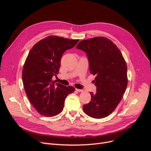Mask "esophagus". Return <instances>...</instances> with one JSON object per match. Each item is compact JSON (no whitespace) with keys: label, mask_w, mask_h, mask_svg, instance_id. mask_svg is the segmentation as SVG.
<instances>
[{"label":"esophagus","mask_w":151,"mask_h":151,"mask_svg":"<svg viewBox=\"0 0 151 151\" xmlns=\"http://www.w3.org/2000/svg\"><path fill=\"white\" fill-rule=\"evenodd\" d=\"M76 91H77V92H83V89H76Z\"/></svg>","instance_id":"obj_1"}]
</instances>
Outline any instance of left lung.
<instances>
[{"label": "left lung", "mask_w": 151, "mask_h": 151, "mask_svg": "<svg viewBox=\"0 0 151 151\" xmlns=\"http://www.w3.org/2000/svg\"><path fill=\"white\" fill-rule=\"evenodd\" d=\"M76 48L86 53L91 74L96 75V93H91V101L84 105L83 110L94 118L106 117L117 107L127 89L125 59L116 45L102 36L82 40Z\"/></svg>", "instance_id": "8db88e82"}]
</instances>
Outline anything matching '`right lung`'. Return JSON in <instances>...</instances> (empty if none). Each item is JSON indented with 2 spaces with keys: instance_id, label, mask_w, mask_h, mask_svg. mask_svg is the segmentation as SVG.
Segmentation results:
<instances>
[{
  "instance_id": "obj_1",
  "label": "right lung",
  "mask_w": 151,
  "mask_h": 151,
  "mask_svg": "<svg viewBox=\"0 0 151 151\" xmlns=\"http://www.w3.org/2000/svg\"><path fill=\"white\" fill-rule=\"evenodd\" d=\"M79 40L49 36L36 43L28 53L22 69V83L30 103L42 115H57L67 95L74 92V87L55 84L52 77L58 73L63 53Z\"/></svg>"
}]
</instances>
